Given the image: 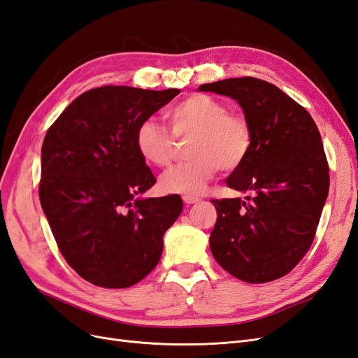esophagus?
<instances>
[{
	"instance_id": "34e87169",
	"label": "esophagus",
	"mask_w": 358,
	"mask_h": 358,
	"mask_svg": "<svg viewBox=\"0 0 358 358\" xmlns=\"http://www.w3.org/2000/svg\"><path fill=\"white\" fill-rule=\"evenodd\" d=\"M183 201H185L187 204H194V203H199L200 199L194 197V196H185V197H183Z\"/></svg>"
}]
</instances>
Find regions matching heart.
<instances>
[{
	"label": "heart",
	"instance_id": "b5f03b06",
	"mask_svg": "<svg viewBox=\"0 0 358 358\" xmlns=\"http://www.w3.org/2000/svg\"><path fill=\"white\" fill-rule=\"evenodd\" d=\"M171 133L148 119L136 131L138 155L155 167H167L176 154V138H189V161L169 170L161 188L169 194L197 196L218 169L233 171L252 149V128L242 113L229 112L227 104L206 94H192L167 110Z\"/></svg>",
	"mask_w": 358,
	"mask_h": 358
}]
</instances>
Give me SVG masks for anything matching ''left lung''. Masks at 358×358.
<instances>
[{
  "instance_id": "left-lung-1",
  "label": "left lung",
  "mask_w": 358,
  "mask_h": 358,
  "mask_svg": "<svg viewBox=\"0 0 358 358\" xmlns=\"http://www.w3.org/2000/svg\"><path fill=\"white\" fill-rule=\"evenodd\" d=\"M199 91L230 96L252 128V149L227 178L251 192L212 200L210 251L224 270L249 284L282 278L305 257L329 194V164L318 128L305 107L255 78L224 79Z\"/></svg>"
}]
</instances>
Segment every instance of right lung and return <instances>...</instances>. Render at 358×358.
Returning <instances> with one entry per match:
<instances>
[{
    "mask_svg": "<svg viewBox=\"0 0 358 358\" xmlns=\"http://www.w3.org/2000/svg\"><path fill=\"white\" fill-rule=\"evenodd\" d=\"M179 90L101 86L79 95L48 129L40 203L59 251L85 280L128 288L152 272L183 203L138 197L157 179L136 131Z\"/></svg>",
    "mask_w": 358,
    "mask_h": 358,
    "instance_id": "1",
    "label": "right lung"
}]
</instances>
